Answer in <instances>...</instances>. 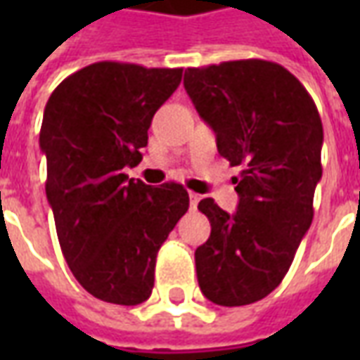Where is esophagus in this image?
Masks as SVG:
<instances>
[{
	"instance_id": "34e87169",
	"label": "esophagus",
	"mask_w": 360,
	"mask_h": 360,
	"mask_svg": "<svg viewBox=\"0 0 360 360\" xmlns=\"http://www.w3.org/2000/svg\"><path fill=\"white\" fill-rule=\"evenodd\" d=\"M188 198H191V208H193V210H196L198 200H200V195H196V193H188Z\"/></svg>"
}]
</instances>
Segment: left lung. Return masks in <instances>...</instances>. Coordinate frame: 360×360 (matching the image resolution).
Wrapping results in <instances>:
<instances>
[{"label": "left lung", "instance_id": "1", "mask_svg": "<svg viewBox=\"0 0 360 360\" xmlns=\"http://www.w3.org/2000/svg\"><path fill=\"white\" fill-rule=\"evenodd\" d=\"M183 84L219 154L243 167L233 214L214 198L198 202L212 226L195 252L198 285L221 307L250 304L281 283L312 224L322 121L299 79L274 61L188 67Z\"/></svg>", "mask_w": 360, "mask_h": 360}]
</instances>
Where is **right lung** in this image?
Returning a JSON list of instances; mask_svg holds the SVG:
<instances>
[{
    "label": "right lung",
    "mask_w": 360,
    "mask_h": 360,
    "mask_svg": "<svg viewBox=\"0 0 360 360\" xmlns=\"http://www.w3.org/2000/svg\"><path fill=\"white\" fill-rule=\"evenodd\" d=\"M181 77L183 69L100 61L67 77L46 103V196L67 264L100 301L148 299L158 250L188 210L179 183L150 187L123 173L142 160L152 117Z\"/></svg>",
    "instance_id": "right-lung-1"
}]
</instances>
